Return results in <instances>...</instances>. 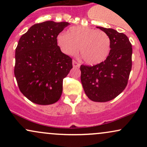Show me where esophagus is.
<instances>
[{
    "mask_svg": "<svg viewBox=\"0 0 147 147\" xmlns=\"http://www.w3.org/2000/svg\"><path fill=\"white\" fill-rule=\"evenodd\" d=\"M72 65H73L74 68H79V67H80V63H78L77 61H76L73 60L72 61Z\"/></svg>",
    "mask_w": 147,
    "mask_h": 147,
    "instance_id": "34e87169",
    "label": "esophagus"
}]
</instances>
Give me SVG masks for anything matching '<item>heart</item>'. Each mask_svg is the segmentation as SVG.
Here are the masks:
<instances>
[{
    "mask_svg": "<svg viewBox=\"0 0 147 147\" xmlns=\"http://www.w3.org/2000/svg\"><path fill=\"white\" fill-rule=\"evenodd\" d=\"M57 44L64 54L75 55L79 48L81 57L87 63L95 65L104 61L111 51V41L105 32L88 26H75L68 32L57 35Z\"/></svg>",
    "mask_w": 147,
    "mask_h": 147,
    "instance_id": "1",
    "label": "heart"
}]
</instances>
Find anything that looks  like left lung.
<instances>
[{
	"mask_svg": "<svg viewBox=\"0 0 147 147\" xmlns=\"http://www.w3.org/2000/svg\"><path fill=\"white\" fill-rule=\"evenodd\" d=\"M109 35V57L95 65H81V81L85 93L93 102L112 100L125 89L132 68V45L126 34L112 28L97 27Z\"/></svg>",
	"mask_w": 147,
	"mask_h": 147,
	"instance_id": "8db88e82",
	"label": "left lung"
}]
</instances>
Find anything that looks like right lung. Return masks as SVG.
<instances>
[{
	"label": "right lung",
	"instance_id": "obj_1",
	"mask_svg": "<svg viewBox=\"0 0 147 147\" xmlns=\"http://www.w3.org/2000/svg\"><path fill=\"white\" fill-rule=\"evenodd\" d=\"M68 25L51 21L36 23L18 41L14 75L20 91L35 104L49 105L61 96L63 79L72 68V59L61 51L57 37Z\"/></svg>",
	"mask_w": 147,
	"mask_h": 147
}]
</instances>
